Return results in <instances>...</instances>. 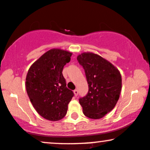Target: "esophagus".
<instances>
[{"label":"esophagus","mask_w":150,"mask_h":150,"mask_svg":"<svg viewBox=\"0 0 150 150\" xmlns=\"http://www.w3.org/2000/svg\"><path fill=\"white\" fill-rule=\"evenodd\" d=\"M78 93H79L78 90H77V89L74 90V96H77V95H78Z\"/></svg>","instance_id":"obj_1"}]
</instances>
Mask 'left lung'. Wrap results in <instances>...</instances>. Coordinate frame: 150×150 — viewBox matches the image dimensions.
Wrapping results in <instances>:
<instances>
[{
	"mask_svg": "<svg viewBox=\"0 0 150 150\" xmlns=\"http://www.w3.org/2000/svg\"><path fill=\"white\" fill-rule=\"evenodd\" d=\"M77 60L84 69L88 84L86 96L79 99L83 113L93 120L104 117L114 109L122 90V76L113 64L92 52H83Z\"/></svg>",
	"mask_w": 150,
	"mask_h": 150,
	"instance_id": "obj_1",
	"label": "left lung"
}]
</instances>
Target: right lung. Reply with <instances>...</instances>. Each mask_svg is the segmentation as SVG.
Listing matches in <instances>:
<instances>
[{
  "label": "right lung",
  "mask_w": 150,
  "mask_h": 150,
  "mask_svg": "<svg viewBox=\"0 0 150 150\" xmlns=\"http://www.w3.org/2000/svg\"><path fill=\"white\" fill-rule=\"evenodd\" d=\"M71 55V52L66 50L50 49L30 66L27 73L25 88L30 102L47 120L64 118L74 96L62 74L64 67L70 62Z\"/></svg>",
  "instance_id": "1"
}]
</instances>
